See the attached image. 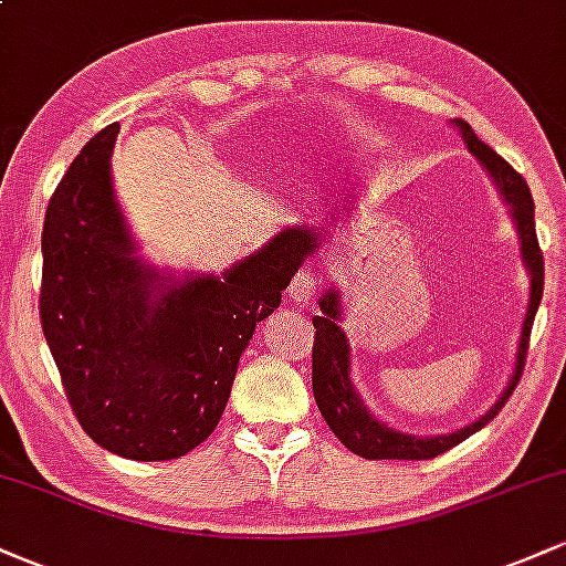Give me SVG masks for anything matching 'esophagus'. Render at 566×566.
Wrapping results in <instances>:
<instances>
[{"label": "esophagus", "mask_w": 566, "mask_h": 566, "mask_svg": "<svg viewBox=\"0 0 566 566\" xmlns=\"http://www.w3.org/2000/svg\"><path fill=\"white\" fill-rule=\"evenodd\" d=\"M316 290H319V279H316V274H311L308 269H303V271H297L295 279H292L290 297L295 303H308L311 297H314Z\"/></svg>", "instance_id": "obj_1"}]
</instances>
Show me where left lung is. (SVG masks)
<instances>
[{"mask_svg": "<svg viewBox=\"0 0 566 566\" xmlns=\"http://www.w3.org/2000/svg\"><path fill=\"white\" fill-rule=\"evenodd\" d=\"M454 125L460 127L465 143H469L473 157L490 170L495 184L503 191L505 201L511 205V216L516 220L518 239H522V255L524 263L530 269V305H527V319L522 327V340H518V354H516V367H513L511 382L505 388L503 396L497 399V405L479 418L476 423L460 428V431L447 433V437H431L420 439L412 433H401L388 428L386 423H378L373 415L367 412V407L361 405V399L356 396L354 386H350L348 369H350V350L346 343V333L337 327V316H340V301H337V292H327L322 297V316H314V354H311V380H314V399L319 407L322 418L327 420V426L333 428V433L350 452L359 454L367 460H431L437 454L452 450L460 441L469 439L471 433H476L479 428H484L492 418L503 409L505 401L511 399L513 388L518 386V378L524 373V361H527V348H530V333L532 322H535L537 305L543 297V250L537 244V231H535V201H532L527 180L522 178L513 167L505 161L495 148L486 146L484 140L476 138L469 122L454 119ZM282 242L287 244V250L295 258L311 255V252L319 247V233L308 229H287L279 233Z\"/></svg>", "mask_w": 566, "mask_h": 566, "instance_id": "left-lung-1", "label": "left lung"}]
</instances>
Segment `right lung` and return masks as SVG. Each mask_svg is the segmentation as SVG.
I'll return each mask as SVG.
<instances>
[{
	"instance_id": "right-lung-1",
	"label": "right lung",
	"mask_w": 566,
	"mask_h": 566,
	"mask_svg": "<svg viewBox=\"0 0 566 566\" xmlns=\"http://www.w3.org/2000/svg\"><path fill=\"white\" fill-rule=\"evenodd\" d=\"M116 133L101 129L50 197L39 319L84 433L122 458L172 460L216 431L239 356L301 258L276 237L223 279L146 269L112 191Z\"/></svg>"
}]
</instances>
